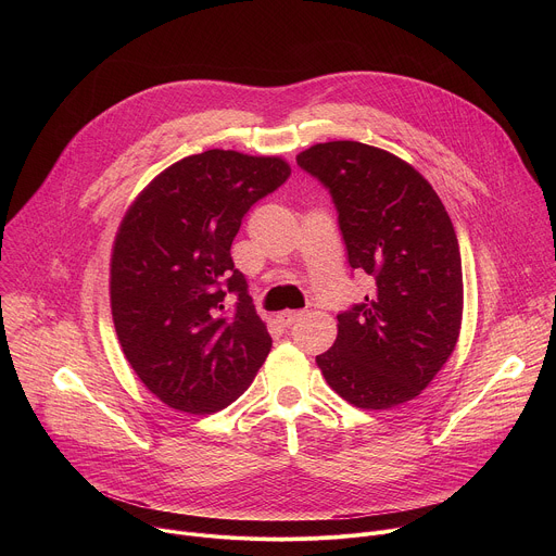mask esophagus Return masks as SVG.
<instances>
[{"mask_svg":"<svg viewBox=\"0 0 556 556\" xmlns=\"http://www.w3.org/2000/svg\"><path fill=\"white\" fill-rule=\"evenodd\" d=\"M301 314H303V312H299V309H286V312H279V314H277V321H279L283 328H288V326H292L296 319H301Z\"/></svg>","mask_w":556,"mask_h":556,"instance_id":"obj_1","label":"esophagus"}]
</instances>
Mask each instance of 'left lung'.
Returning a JSON list of instances; mask_svg holds the SVG:
<instances>
[{
	"mask_svg": "<svg viewBox=\"0 0 556 556\" xmlns=\"http://www.w3.org/2000/svg\"><path fill=\"white\" fill-rule=\"evenodd\" d=\"M296 165L330 191L348 262L374 279L365 303L337 316V341L316 365L354 407L414 401L459 337L464 283L451 217L433 187L384 149L319 142Z\"/></svg>",
	"mask_w": 556,
	"mask_h": 556,
	"instance_id": "8db88e82",
	"label": "left lung"
}]
</instances>
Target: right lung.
I'll return each instance as SVG.
<instances>
[{
  "mask_svg": "<svg viewBox=\"0 0 556 556\" xmlns=\"http://www.w3.org/2000/svg\"><path fill=\"white\" fill-rule=\"evenodd\" d=\"M288 176L279 155L208 149L157 174L118 226L110 262L116 337L142 384L172 409L228 407L270 352L230 244L249 208ZM226 293L238 296L232 308Z\"/></svg>",
  "mask_w": 556,
  "mask_h": 556,
  "instance_id": "right-lung-1",
  "label": "right lung"
}]
</instances>
